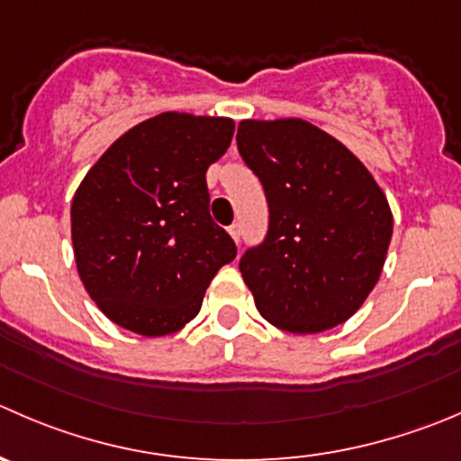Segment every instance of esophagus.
I'll list each match as a JSON object with an SVG mask.
<instances>
[{
	"mask_svg": "<svg viewBox=\"0 0 461 461\" xmlns=\"http://www.w3.org/2000/svg\"><path fill=\"white\" fill-rule=\"evenodd\" d=\"M230 236L236 240V243H239V240H240V225H239V222L230 225Z\"/></svg>",
	"mask_w": 461,
	"mask_h": 461,
	"instance_id": "1",
	"label": "esophagus"
}]
</instances>
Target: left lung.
Segmentation results:
<instances>
[{
    "label": "left lung",
    "instance_id": "8db88e82",
    "mask_svg": "<svg viewBox=\"0 0 461 461\" xmlns=\"http://www.w3.org/2000/svg\"><path fill=\"white\" fill-rule=\"evenodd\" d=\"M236 144L270 212L263 243L239 263L258 312L290 333L347 321L385 266V194L347 146L303 119H245Z\"/></svg>",
    "mask_w": 461,
    "mask_h": 461
}]
</instances>
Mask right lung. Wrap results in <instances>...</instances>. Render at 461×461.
<instances>
[{"label": "right lung", "mask_w": 461, "mask_h": 461, "mask_svg": "<svg viewBox=\"0 0 461 461\" xmlns=\"http://www.w3.org/2000/svg\"><path fill=\"white\" fill-rule=\"evenodd\" d=\"M234 122L162 112L119 137L71 203L80 281L114 324L146 338L180 330L236 245L209 213L207 168Z\"/></svg>", "instance_id": "1"}]
</instances>
